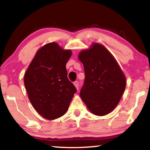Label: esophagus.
Wrapping results in <instances>:
<instances>
[{
	"mask_svg": "<svg viewBox=\"0 0 150 150\" xmlns=\"http://www.w3.org/2000/svg\"><path fill=\"white\" fill-rule=\"evenodd\" d=\"M74 85L75 86L76 88H77V89L78 90L79 89V81H75V82H74Z\"/></svg>",
	"mask_w": 150,
	"mask_h": 150,
	"instance_id": "obj_1",
	"label": "esophagus"
}]
</instances>
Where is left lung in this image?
Wrapping results in <instances>:
<instances>
[{
  "label": "left lung",
  "instance_id": "obj_1",
  "mask_svg": "<svg viewBox=\"0 0 150 150\" xmlns=\"http://www.w3.org/2000/svg\"><path fill=\"white\" fill-rule=\"evenodd\" d=\"M79 59L85 74L81 98L94 115H107L116 108L123 95L125 75L110 52L97 43L81 51Z\"/></svg>",
  "mask_w": 150,
  "mask_h": 150
}]
</instances>
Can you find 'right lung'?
Wrapping results in <instances>:
<instances>
[{"instance_id": "obj_1", "label": "right lung", "mask_w": 150, "mask_h": 150, "mask_svg": "<svg viewBox=\"0 0 150 150\" xmlns=\"http://www.w3.org/2000/svg\"><path fill=\"white\" fill-rule=\"evenodd\" d=\"M71 54V51L63 50L57 43H49L38 51L25 73L24 85L30 103L48 120L64 115L77 92L66 69Z\"/></svg>"}]
</instances>
